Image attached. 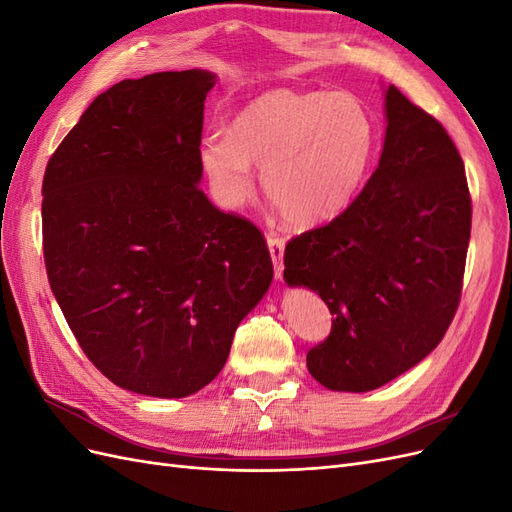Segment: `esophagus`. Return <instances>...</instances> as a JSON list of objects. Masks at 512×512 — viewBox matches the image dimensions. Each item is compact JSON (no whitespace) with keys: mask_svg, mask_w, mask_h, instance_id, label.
I'll return each instance as SVG.
<instances>
[{"mask_svg":"<svg viewBox=\"0 0 512 512\" xmlns=\"http://www.w3.org/2000/svg\"><path fill=\"white\" fill-rule=\"evenodd\" d=\"M267 245H269V254L273 260V267H275V277L277 280H282V273H284V247L286 241L277 235H269L267 237Z\"/></svg>","mask_w":512,"mask_h":512,"instance_id":"esophagus-1","label":"esophagus"}]
</instances>
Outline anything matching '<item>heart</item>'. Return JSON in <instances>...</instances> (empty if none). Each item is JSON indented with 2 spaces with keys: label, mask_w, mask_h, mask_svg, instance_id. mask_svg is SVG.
Returning <instances> with one entry per match:
<instances>
[{
  "label": "heart",
  "mask_w": 512,
  "mask_h": 512,
  "mask_svg": "<svg viewBox=\"0 0 512 512\" xmlns=\"http://www.w3.org/2000/svg\"><path fill=\"white\" fill-rule=\"evenodd\" d=\"M378 149V128L361 98L348 91L277 89L232 119L228 136L200 145V168L213 198L239 209L262 188L297 228L335 220L359 196Z\"/></svg>",
  "instance_id": "obj_1"
}]
</instances>
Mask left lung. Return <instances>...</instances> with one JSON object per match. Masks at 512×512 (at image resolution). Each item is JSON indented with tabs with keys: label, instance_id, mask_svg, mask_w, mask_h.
Returning <instances> with one entry per match:
<instances>
[{
	"label": "left lung",
	"instance_id": "obj_1",
	"mask_svg": "<svg viewBox=\"0 0 512 512\" xmlns=\"http://www.w3.org/2000/svg\"><path fill=\"white\" fill-rule=\"evenodd\" d=\"M472 228L466 168L442 123L391 85L374 175L329 224L292 237L288 286L318 292L331 333L307 369L331 391L365 393L436 348L461 299Z\"/></svg>",
	"mask_w": 512,
	"mask_h": 512
}]
</instances>
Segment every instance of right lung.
I'll use <instances>...</instances> for the list:
<instances>
[{"instance_id":"add662e5","label":"right lung","mask_w":512,"mask_h":512,"mask_svg":"<svg viewBox=\"0 0 512 512\" xmlns=\"http://www.w3.org/2000/svg\"><path fill=\"white\" fill-rule=\"evenodd\" d=\"M213 85L207 70L113 85L44 170L51 290L87 359L138 395L207 386L273 280L265 235L198 188Z\"/></svg>"}]
</instances>
